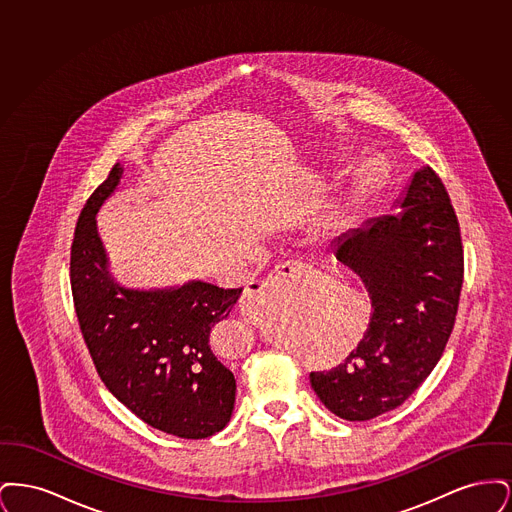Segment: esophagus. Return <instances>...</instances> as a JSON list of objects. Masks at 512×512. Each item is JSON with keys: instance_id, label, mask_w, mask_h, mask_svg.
<instances>
[{"instance_id": "obj_1", "label": "esophagus", "mask_w": 512, "mask_h": 512, "mask_svg": "<svg viewBox=\"0 0 512 512\" xmlns=\"http://www.w3.org/2000/svg\"><path fill=\"white\" fill-rule=\"evenodd\" d=\"M309 272H311V267L307 263L293 261L292 259V261H286V263L274 268L265 280L253 282L249 288H245L242 301H240L244 317L249 318V320H259L263 315H267L274 295L282 292V288L290 280L307 276Z\"/></svg>"}]
</instances>
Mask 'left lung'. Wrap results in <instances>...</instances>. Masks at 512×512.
Returning a JSON list of instances; mask_svg holds the SVG:
<instances>
[{"label": "left lung", "mask_w": 512, "mask_h": 512, "mask_svg": "<svg viewBox=\"0 0 512 512\" xmlns=\"http://www.w3.org/2000/svg\"><path fill=\"white\" fill-rule=\"evenodd\" d=\"M397 215L370 219L334 242V255L365 284L370 320L341 365L311 372L336 416L370 420L403 405L438 365L459 309L461 226L430 167L414 172Z\"/></svg>", "instance_id": "left-lung-1"}]
</instances>
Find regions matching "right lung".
<instances>
[{
  "label": "right lung",
  "mask_w": 512,
  "mask_h": 512,
  "mask_svg": "<svg viewBox=\"0 0 512 512\" xmlns=\"http://www.w3.org/2000/svg\"><path fill=\"white\" fill-rule=\"evenodd\" d=\"M122 167L86 201L71 247V290L80 332L99 378L146 424L186 439L220 432L234 411L236 380L211 349L213 328L242 288L188 282L172 290H126L107 272L96 228Z\"/></svg>",
  "instance_id": "1"
}]
</instances>
